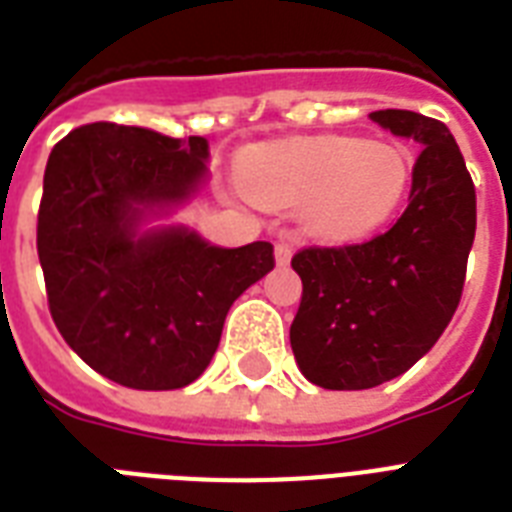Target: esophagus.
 I'll return each instance as SVG.
<instances>
[{"label": "esophagus", "instance_id": "obj_1", "mask_svg": "<svg viewBox=\"0 0 512 512\" xmlns=\"http://www.w3.org/2000/svg\"><path fill=\"white\" fill-rule=\"evenodd\" d=\"M289 260H292V247H289L287 241H279L276 244V263L289 265Z\"/></svg>", "mask_w": 512, "mask_h": 512}]
</instances>
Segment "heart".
I'll use <instances>...</instances> for the list:
<instances>
[{"instance_id": "1", "label": "heart", "mask_w": 512, "mask_h": 512, "mask_svg": "<svg viewBox=\"0 0 512 512\" xmlns=\"http://www.w3.org/2000/svg\"><path fill=\"white\" fill-rule=\"evenodd\" d=\"M412 180V159L385 140L350 135L257 148L239 164L241 191L265 209L305 207V225L327 241H358L388 223Z\"/></svg>"}]
</instances>
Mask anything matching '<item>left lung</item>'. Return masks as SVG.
<instances>
[{"label": "left lung", "instance_id": "1", "mask_svg": "<svg viewBox=\"0 0 512 512\" xmlns=\"http://www.w3.org/2000/svg\"><path fill=\"white\" fill-rule=\"evenodd\" d=\"M369 116L422 151L393 228L292 257L303 300L289 342L300 372L327 390L382 385L436 345L460 305L476 236V185L449 127L401 108Z\"/></svg>", "mask_w": 512, "mask_h": 512}]
</instances>
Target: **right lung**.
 Returning a JSON list of instances; mask_svg holds the SVG:
<instances>
[{
	"label": "right lung",
	"instance_id": "right-lung-1",
	"mask_svg": "<svg viewBox=\"0 0 512 512\" xmlns=\"http://www.w3.org/2000/svg\"><path fill=\"white\" fill-rule=\"evenodd\" d=\"M207 140L84 124L55 143L36 217L52 321L84 364L135 390L185 388L217 350L233 300L271 271L273 244L223 249L183 228L138 236L148 207L191 196Z\"/></svg>",
	"mask_w": 512,
	"mask_h": 512
}]
</instances>
